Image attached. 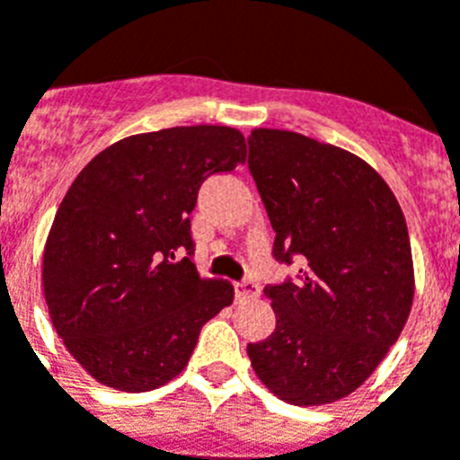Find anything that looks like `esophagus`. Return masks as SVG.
<instances>
[{"label": "esophagus", "instance_id": "esophagus-1", "mask_svg": "<svg viewBox=\"0 0 460 460\" xmlns=\"http://www.w3.org/2000/svg\"><path fill=\"white\" fill-rule=\"evenodd\" d=\"M234 296H237V301H246V298H256V296H258V287L252 282V279L237 282V284H234Z\"/></svg>", "mask_w": 460, "mask_h": 460}]
</instances>
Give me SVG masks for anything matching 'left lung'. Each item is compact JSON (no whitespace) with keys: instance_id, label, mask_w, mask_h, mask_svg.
Wrapping results in <instances>:
<instances>
[{"instance_id":"left-lung-1","label":"left lung","mask_w":460,"mask_h":460,"mask_svg":"<svg viewBox=\"0 0 460 460\" xmlns=\"http://www.w3.org/2000/svg\"><path fill=\"white\" fill-rule=\"evenodd\" d=\"M249 171L272 256L298 279L268 284L277 326L246 352L256 376L296 407L362 385L400 339L413 301L409 230L393 190L358 155L282 128H253Z\"/></svg>"}]
</instances>
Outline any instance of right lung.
Returning a JSON list of instances; mask_svg holds the SVG:
<instances>
[{"instance_id":"1","label":"right lung","mask_w":460,"mask_h":460,"mask_svg":"<svg viewBox=\"0 0 460 460\" xmlns=\"http://www.w3.org/2000/svg\"><path fill=\"white\" fill-rule=\"evenodd\" d=\"M246 159L230 127L128 136L79 171L44 246L49 314L70 355L98 383L146 393L185 369L202 326L234 298L190 256V214L214 173ZM189 256L175 263V253Z\"/></svg>"}]
</instances>
